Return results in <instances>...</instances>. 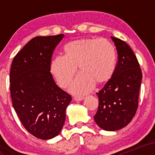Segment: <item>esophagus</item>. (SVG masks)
<instances>
[{
    "instance_id": "esophagus-1",
    "label": "esophagus",
    "mask_w": 155,
    "mask_h": 155,
    "mask_svg": "<svg viewBox=\"0 0 155 155\" xmlns=\"http://www.w3.org/2000/svg\"><path fill=\"white\" fill-rule=\"evenodd\" d=\"M84 98V96H75V97H74V100H75L76 101H82Z\"/></svg>"
}]
</instances>
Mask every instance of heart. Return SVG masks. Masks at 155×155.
Here are the masks:
<instances>
[{"instance_id": "obj_1", "label": "heart", "mask_w": 155, "mask_h": 155, "mask_svg": "<svg viewBox=\"0 0 155 155\" xmlns=\"http://www.w3.org/2000/svg\"><path fill=\"white\" fill-rule=\"evenodd\" d=\"M65 56H58L50 65L51 74L60 86L65 88L76 75L77 66L81 73L72 84L71 91L85 93L96 84L111 78L116 67V50L105 38H81L69 42L64 47Z\"/></svg>"}]
</instances>
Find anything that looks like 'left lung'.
<instances>
[{"label": "left lung", "instance_id": "obj_1", "mask_svg": "<svg viewBox=\"0 0 155 155\" xmlns=\"http://www.w3.org/2000/svg\"><path fill=\"white\" fill-rule=\"evenodd\" d=\"M118 60L111 78L98 92L99 106L94 120L104 130H118L136 115L142 72L136 54L124 41L111 37Z\"/></svg>", "mask_w": 155, "mask_h": 155}]
</instances>
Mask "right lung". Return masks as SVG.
<instances>
[{
    "mask_svg": "<svg viewBox=\"0 0 155 155\" xmlns=\"http://www.w3.org/2000/svg\"><path fill=\"white\" fill-rule=\"evenodd\" d=\"M63 34L32 38L16 54L10 71L12 105L22 125L36 138L48 140L59 134L71 95L55 83L50 65Z\"/></svg>",
    "mask_w": 155,
    "mask_h": 155,
    "instance_id": "add662e5",
    "label": "right lung"
}]
</instances>
